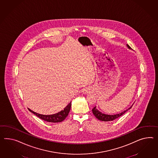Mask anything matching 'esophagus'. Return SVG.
<instances>
[{
    "label": "esophagus",
    "mask_w": 158,
    "mask_h": 158,
    "mask_svg": "<svg viewBox=\"0 0 158 158\" xmlns=\"http://www.w3.org/2000/svg\"><path fill=\"white\" fill-rule=\"evenodd\" d=\"M82 92L84 93V94H87V93H88L89 92V89L88 88H84V89H82Z\"/></svg>",
    "instance_id": "obj_1"
}]
</instances>
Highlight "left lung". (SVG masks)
<instances>
[{
  "instance_id": "obj_1",
  "label": "left lung",
  "mask_w": 158,
  "mask_h": 158,
  "mask_svg": "<svg viewBox=\"0 0 158 158\" xmlns=\"http://www.w3.org/2000/svg\"><path fill=\"white\" fill-rule=\"evenodd\" d=\"M127 47L128 48V49L132 50L131 48L130 47L129 45H127ZM133 104L131 105L129 108H128V109H126L125 110L123 111L121 113H117V114H105V113H102L96 108V106L93 108V109H92V112H93V114L95 116V117H96L97 119H98L99 120L103 121V122H109V121L114 120L116 119L117 118L120 117L123 114L126 113L127 110H128L129 109H131L132 108Z\"/></svg>"
}]
</instances>
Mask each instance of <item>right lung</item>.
I'll return each instance as SVG.
<instances>
[{
    "label": "right lung",
    "instance_id": "add662e5",
    "mask_svg": "<svg viewBox=\"0 0 158 158\" xmlns=\"http://www.w3.org/2000/svg\"><path fill=\"white\" fill-rule=\"evenodd\" d=\"M71 106H72V102H70L69 104L65 107L64 110H62L61 111L58 113L53 114H49V115L42 114L34 112L30 108H28V109L30 112L35 114L36 116L40 117V118L45 121L50 122V123H59V122H62L64 120H65L66 117L68 116L69 112L70 110Z\"/></svg>",
    "mask_w": 158,
    "mask_h": 158
}]
</instances>
